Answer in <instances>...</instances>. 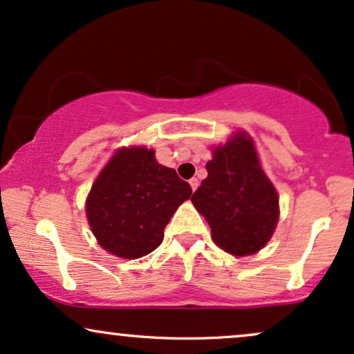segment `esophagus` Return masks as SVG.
I'll use <instances>...</instances> for the list:
<instances>
[{"instance_id":"1","label":"esophagus","mask_w":354,"mask_h":354,"mask_svg":"<svg viewBox=\"0 0 354 354\" xmlns=\"http://www.w3.org/2000/svg\"><path fill=\"white\" fill-rule=\"evenodd\" d=\"M189 184H190V187H192V190L195 192V190H197V187H198V180H197V178H190Z\"/></svg>"}]
</instances>
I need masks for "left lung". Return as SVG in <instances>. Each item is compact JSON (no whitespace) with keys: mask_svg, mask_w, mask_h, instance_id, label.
Returning <instances> with one entry per match:
<instances>
[{"mask_svg":"<svg viewBox=\"0 0 354 354\" xmlns=\"http://www.w3.org/2000/svg\"><path fill=\"white\" fill-rule=\"evenodd\" d=\"M192 203L209 222L212 239L235 257L253 255L278 223V194L261 169L252 137L236 132L214 149Z\"/></svg>","mask_w":354,"mask_h":354,"instance_id":"left-lung-1","label":"left lung"}]
</instances>
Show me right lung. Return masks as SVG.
<instances>
[{
    "label": "right lung",
    "mask_w": 354,
    "mask_h": 354,
    "mask_svg": "<svg viewBox=\"0 0 354 354\" xmlns=\"http://www.w3.org/2000/svg\"><path fill=\"white\" fill-rule=\"evenodd\" d=\"M192 189L160 165L153 149L122 147L101 170L86 201L89 227L104 250L140 259L164 240V228Z\"/></svg>",
    "instance_id": "add662e5"
}]
</instances>
